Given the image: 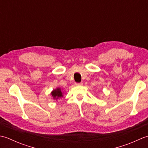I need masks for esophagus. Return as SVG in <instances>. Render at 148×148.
I'll list each match as a JSON object with an SVG mask.
<instances>
[{
  "mask_svg": "<svg viewBox=\"0 0 148 148\" xmlns=\"http://www.w3.org/2000/svg\"><path fill=\"white\" fill-rule=\"evenodd\" d=\"M75 84H76V86H80V85H82L83 83L82 82H81V83H75Z\"/></svg>",
  "mask_w": 148,
  "mask_h": 148,
  "instance_id": "esophagus-1",
  "label": "esophagus"
}]
</instances>
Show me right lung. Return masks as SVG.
I'll return each instance as SVG.
<instances>
[{
	"instance_id": "right-lung-1",
	"label": "right lung",
	"mask_w": 148,
	"mask_h": 148,
	"mask_svg": "<svg viewBox=\"0 0 148 148\" xmlns=\"http://www.w3.org/2000/svg\"><path fill=\"white\" fill-rule=\"evenodd\" d=\"M51 95L54 99H58V98H60L61 97H62V93L61 92L60 89L57 88L56 90L53 91L51 92Z\"/></svg>"
}]
</instances>
